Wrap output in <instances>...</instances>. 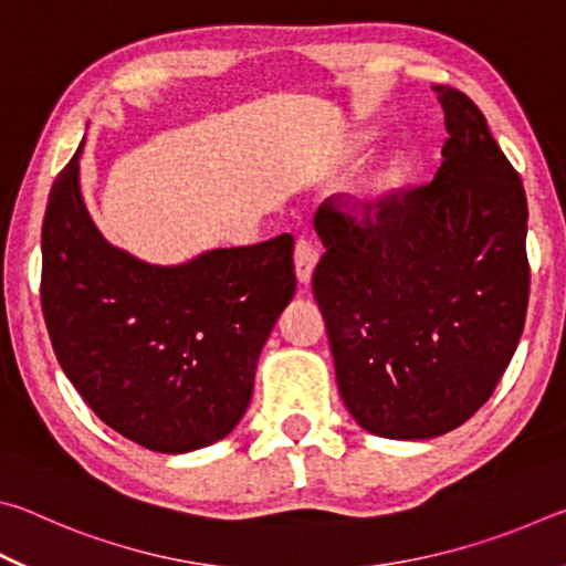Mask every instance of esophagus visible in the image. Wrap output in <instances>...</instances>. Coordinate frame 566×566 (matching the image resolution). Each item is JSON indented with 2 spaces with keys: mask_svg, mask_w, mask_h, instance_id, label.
I'll return each mask as SVG.
<instances>
[{
  "mask_svg": "<svg viewBox=\"0 0 566 566\" xmlns=\"http://www.w3.org/2000/svg\"><path fill=\"white\" fill-rule=\"evenodd\" d=\"M319 260V249L312 242L310 237H300L294 247V270H296V280L300 282H310L314 266H317Z\"/></svg>",
  "mask_w": 566,
  "mask_h": 566,
  "instance_id": "esophagus-1",
  "label": "esophagus"
}]
</instances>
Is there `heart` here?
Wrapping results in <instances>:
<instances>
[{
    "label": "heart",
    "instance_id": "obj_1",
    "mask_svg": "<svg viewBox=\"0 0 566 566\" xmlns=\"http://www.w3.org/2000/svg\"><path fill=\"white\" fill-rule=\"evenodd\" d=\"M387 177H389V179H391V177H395V169H391V171H389V175H387Z\"/></svg>",
    "mask_w": 566,
    "mask_h": 566
}]
</instances>
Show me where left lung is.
<instances>
[{"instance_id": "obj_1", "label": "left lung", "mask_w": 566, "mask_h": 566, "mask_svg": "<svg viewBox=\"0 0 566 566\" xmlns=\"http://www.w3.org/2000/svg\"><path fill=\"white\" fill-rule=\"evenodd\" d=\"M437 92V175L375 202L334 195L314 214L327 252L312 290L342 399L389 439L464 424L510 367L530 302L522 179L476 104Z\"/></svg>"}]
</instances>
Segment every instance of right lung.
Listing matches in <instances>:
<instances>
[{
  "mask_svg": "<svg viewBox=\"0 0 566 566\" xmlns=\"http://www.w3.org/2000/svg\"><path fill=\"white\" fill-rule=\"evenodd\" d=\"M80 155L42 224V314L56 361L104 424L181 454L232 432L296 290L294 237L151 266L104 242L80 195Z\"/></svg>",
  "mask_w": 566,
  "mask_h": 566,
  "instance_id": "1",
  "label": "right lung"
}]
</instances>
